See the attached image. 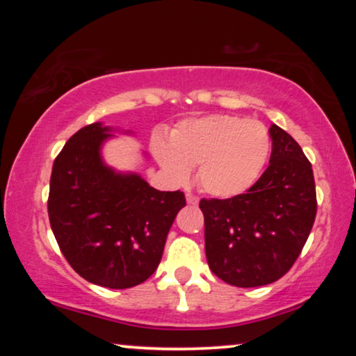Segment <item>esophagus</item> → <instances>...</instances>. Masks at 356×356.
Returning a JSON list of instances; mask_svg holds the SVG:
<instances>
[{
  "instance_id": "esophagus-1",
  "label": "esophagus",
  "mask_w": 356,
  "mask_h": 356,
  "mask_svg": "<svg viewBox=\"0 0 356 356\" xmlns=\"http://www.w3.org/2000/svg\"><path fill=\"white\" fill-rule=\"evenodd\" d=\"M186 201H188V204H191V206H197L199 197L194 196V194H191V193H188L186 194Z\"/></svg>"
}]
</instances>
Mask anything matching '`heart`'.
Instances as JSON below:
<instances>
[{
  "mask_svg": "<svg viewBox=\"0 0 356 356\" xmlns=\"http://www.w3.org/2000/svg\"><path fill=\"white\" fill-rule=\"evenodd\" d=\"M152 152L170 178L186 183L191 168L204 191L232 197L254 186L270 154L269 131L259 121L209 115L178 123L170 134L152 138Z\"/></svg>",
  "mask_w": 356,
  "mask_h": 356,
  "instance_id": "b5f03b06",
  "label": "heart"
}]
</instances>
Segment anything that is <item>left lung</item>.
<instances>
[{"mask_svg":"<svg viewBox=\"0 0 356 356\" xmlns=\"http://www.w3.org/2000/svg\"><path fill=\"white\" fill-rule=\"evenodd\" d=\"M269 167L254 186L228 199H201L211 270L233 286L279 280L298 259L316 218L309 160L291 136L272 124Z\"/></svg>","mask_w":356,"mask_h":356,"instance_id":"obj_1","label":"left lung"}]
</instances>
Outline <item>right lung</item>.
<instances>
[{
	"mask_svg": "<svg viewBox=\"0 0 356 356\" xmlns=\"http://www.w3.org/2000/svg\"><path fill=\"white\" fill-rule=\"evenodd\" d=\"M111 128L77 131L55 159L48 217L70 266L90 284L131 289L154 274L177 213L181 191H159L138 173L105 165L102 145Z\"/></svg>",
	"mask_w": 356,
	"mask_h": 356,
	"instance_id": "obj_1",
	"label": "right lung"
}]
</instances>
